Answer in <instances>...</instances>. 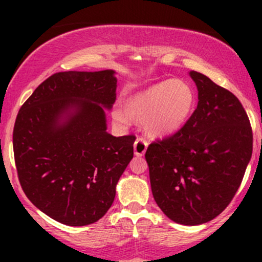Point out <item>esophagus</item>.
<instances>
[{"mask_svg":"<svg viewBox=\"0 0 262 262\" xmlns=\"http://www.w3.org/2000/svg\"><path fill=\"white\" fill-rule=\"evenodd\" d=\"M148 148V141L144 138H138L134 143V154L137 156H143Z\"/></svg>","mask_w":262,"mask_h":262,"instance_id":"34e87169","label":"esophagus"}]
</instances>
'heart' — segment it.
I'll return each mask as SVG.
<instances>
[{"instance_id":"b5f03b06","label":"heart","mask_w":262,"mask_h":262,"mask_svg":"<svg viewBox=\"0 0 262 262\" xmlns=\"http://www.w3.org/2000/svg\"><path fill=\"white\" fill-rule=\"evenodd\" d=\"M196 106V93L185 81L169 79L154 83L143 91L129 96L124 110L114 108L112 117L117 123L127 125L143 121L149 134L164 137L175 133L187 122Z\"/></svg>"}]
</instances>
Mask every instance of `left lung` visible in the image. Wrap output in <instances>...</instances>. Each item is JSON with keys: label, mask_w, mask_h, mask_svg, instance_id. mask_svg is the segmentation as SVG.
<instances>
[{"label": "left lung", "mask_w": 262, "mask_h": 262, "mask_svg": "<svg viewBox=\"0 0 262 262\" xmlns=\"http://www.w3.org/2000/svg\"><path fill=\"white\" fill-rule=\"evenodd\" d=\"M197 108L176 133L145 152L152 196L171 221L198 225L229 206L252 154V129L235 95L191 71Z\"/></svg>", "instance_id": "8db88e82"}]
</instances>
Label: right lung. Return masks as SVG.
Here are the masks:
<instances>
[{
  "label": "right lung",
  "instance_id": "add662e5",
  "mask_svg": "<svg viewBox=\"0 0 262 262\" xmlns=\"http://www.w3.org/2000/svg\"><path fill=\"white\" fill-rule=\"evenodd\" d=\"M114 71L56 73L20 107L13 128L18 180L28 200L60 223L82 227L107 213L133 159L135 135L106 132ZM74 107V114L68 111ZM64 114L68 119L60 125Z\"/></svg>",
  "mask_w": 262,
  "mask_h": 262
}]
</instances>
